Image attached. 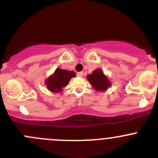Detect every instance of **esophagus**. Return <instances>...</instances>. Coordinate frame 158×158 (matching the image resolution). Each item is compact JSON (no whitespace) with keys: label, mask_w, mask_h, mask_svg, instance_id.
Wrapping results in <instances>:
<instances>
[{"label":"esophagus","mask_w":158,"mask_h":158,"mask_svg":"<svg viewBox=\"0 0 158 158\" xmlns=\"http://www.w3.org/2000/svg\"><path fill=\"white\" fill-rule=\"evenodd\" d=\"M77 76L79 77H82L83 76V72H79V73H77Z\"/></svg>","instance_id":"34e87169"}]
</instances>
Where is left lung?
<instances>
[{
	"label": "left lung",
	"mask_w": 158,
	"mask_h": 158,
	"mask_svg": "<svg viewBox=\"0 0 158 158\" xmlns=\"http://www.w3.org/2000/svg\"><path fill=\"white\" fill-rule=\"evenodd\" d=\"M86 78L92 88L98 92H105L111 86V81L101 69L94 70L91 74L86 76Z\"/></svg>",
	"instance_id": "obj_1"
}]
</instances>
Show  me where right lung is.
Instances as JSON below:
<instances>
[{
	"label": "right lung",
	"mask_w": 158,
	"mask_h": 158,
	"mask_svg": "<svg viewBox=\"0 0 158 158\" xmlns=\"http://www.w3.org/2000/svg\"><path fill=\"white\" fill-rule=\"evenodd\" d=\"M76 76L74 71L57 68L55 72L46 79L45 85L49 92L52 93H60L63 92V88L69 84L70 79Z\"/></svg>",
	"instance_id": "right-lung-1"
}]
</instances>
